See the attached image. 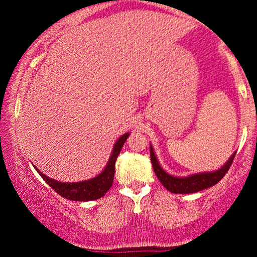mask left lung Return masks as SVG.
Wrapping results in <instances>:
<instances>
[{"label":"left lung","mask_w":257,"mask_h":257,"mask_svg":"<svg viewBox=\"0 0 257 257\" xmlns=\"http://www.w3.org/2000/svg\"><path fill=\"white\" fill-rule=\"evenodd\" d=\"M150 156H151L153 170H155L156 175H157L161 184L172 193L187 194L198 192V191L205 190V188H209L211 187V186L216 185L217 182L226 175V173L228 172L233 159H234L235 152L233 153L228 161H227L220 169L215 170V172L196 173L192 174V175L184 176V178L170 175L169 173H167L166 170L161 167V164H159L158 159L155 155V151H153V147L151 145H150Z\"/></svg>","instance_id":"1"}]
</instances>
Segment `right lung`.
Segmentation results:
<instances>
[{
    "label": "right lung",
    "instance_id": "add662e5",
    "mask_svg": "<svg viewBox=\"0 0 257 257\" xmlns=\"http://www.w3.org/2000/svg\"><path fill=\"white\" fill-rule=\"evenodd\" d=\"M129 133H125L120 137L118 140L116 141V144L113 145L112 149L110 159H108L107 164L104 168L101 173L99 175L94 176L89 180H85V181H79V182H61L57 181V180L48 178V176L44 175L43 173H41L40 170L35 167V169L37 170V173L42 176V179L47 182L55 192L60 194L64 198L70 199V200H77V202H88V200H94L101 198L102 196H105V193L110 190L113 182V176H114V164H116V159L118 157L120 150H122L123 145H124L125 140L129 137Z\"/></svg>",
    "mask_w": 257,
    "mask_h": 257
}]
</instances>
